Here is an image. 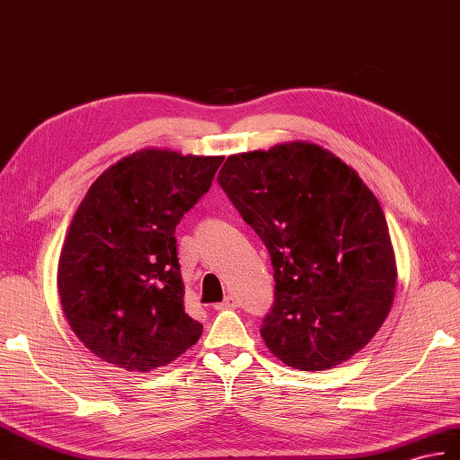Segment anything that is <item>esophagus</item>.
<instances>
[{
	"mask_svg": "<svg viewBox=\"0 0 460 460\" xmlns=\"http://www.w3.org/2000/svg\"><path fill=\"white\" fill-rule=\"evenodd\" d=\"M237 305H239L237 297H234V296H227L226 300L219 302V304H216V305H213V307H216L217 312H223V309H234V307H237Z\"/></svg>",
	"mask_w": 460,
	"mask_h": 460,
	"instance_id": "obj_1",
	"label": "esophagus"
}]
</instances>
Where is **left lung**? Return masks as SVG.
<instances>
[{"mask_svg": "<svg viewBox=\"0 0 460 460\" xmlns=\"http://www.w3.org/2000/svg\"><path fill=\"white\" fill-rule=\"evenodd\" d=\"M219 186L274 266L261 335L284 365L327 370L376 335L396 292V256L376 196L327 148L292 141L231 155Z\"/></svg>", "mask_w": 460, "mask_h": 460, "instance_id": "8db88e82", "label": "left lung"}]
</instances>
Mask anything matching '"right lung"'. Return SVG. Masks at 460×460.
I'll return each mask as SVG.
<instances>
[{"mask_svg": "<svg viewBox=\"0 0 460 460\" xmlns=\"http://www.w3.org/2000/svg\"><path fill=\"white\" fill-rule=\"evenodd\" d=\"M221 163L143 148L105 170L84 196L57 284L70 329L98 358L148 372L198 343L204 325L184 309L174 231Z\"/></svg>", "mask_w": 460, "mask_h": 460, "instance_id": "right-lung-1", "label": "right lung"}]
</instances>
